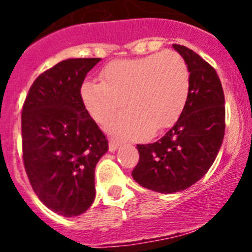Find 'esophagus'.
<instances>
[{
  "label": "esophagus",
  "mask_w": 252,
  "mask_h": 252,
  "mask_svg": "<svg viewBox=\"0 0 252 252\" xmlns=\"http://www.w3.org/2000/svg\"><path fill=\"white\" fill-rule=\"evenodd\" d=\"M120 146V142L119 141H116V140L111 139L110 142H108V149H110L111 153H113V151H116L117 149H119Z\"/></svg>",
  "instance_id": "obj_1"
}]
</instances>
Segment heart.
<instances>
[{"label": "heart", "instance_id": "heart-1", "mask_svg": "<svg viewBox=\"0 0 252 252\" xmlns=\"http://www.w3.org/2000/svg\"><path fill=\"white\" fill-rule=\"evenodd\" d=\"M102 82H86L82 98L93 119L104 124L127 102L130 110L116 116L107 128L125 139L159 133L178 121L190 91L186 60L175 51H162L112 62Z\"/></svg>", "mask_w": 252, "mask_h": 252}]
</instances>
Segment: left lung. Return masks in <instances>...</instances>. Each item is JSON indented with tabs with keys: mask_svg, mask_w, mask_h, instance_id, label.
Returning a JSON list of instances; mask_svg holds the SVG:
<instances>
[{
	"mask_svg": "<svg viewBox=\"0 0 252 252\" xmlns=\"http://www.w3.org/2000/svg\"><path fill=\"white\" fill-rule=\"evenodd\" d=\"M188 65L190 91L177 124L160 140L137 145L132 178L159 193L182 192L212 166L224 136V94L215 69L197 53L174 44Z\"/></svg>",
	"mask_w": 252,
	"mask_h": 252,
	"instance_id": "obj_1",
	"label": "left lung"
}]
</instances>
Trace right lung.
I'll use <instances>...</instances> for the list:
<instances>
[{"mask_svg": "<svg viewBox=\"0 0 252 252\" xmlns=\"http://www.w3.org/2000/svg\"><path fill=\"white\" fill-rule=\"evenodd\" d=\"M101 58L66 59L35 79L21 115L22 155L39 199L64 217L95 197L94 170L108 141L83 103L82 84Z\"/></svg>", "mask_w": 252, "mask_h": 252, "instance_id": "add662e5", "label": "right lung"}]
</instances>
